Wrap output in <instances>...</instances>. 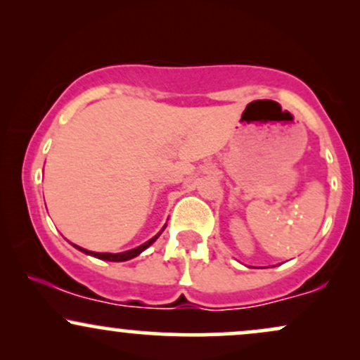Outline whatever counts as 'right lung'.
<instances>
[{
	"mask_svg": "<svg viewBox=\"0 0 360 360\" xmlns=\"http://www.w3.org/2000/svg\"><path fill=\"white\" fill-rule=\"evenodd\" d=\"M162 230H164V229H162ZM162 230H160V232L157 233L154 238H150V240H147L146 243H142V245H140V247H135V249L127 250V252H120V254H110V252H91V250L82 249V247L74 245V243H72V245L76 247L77 250L84 252V254H88V255H93V257H96V259H101V260H110V262H125V260H130V259L137 257V255H139V254H142V252L146 250L147 247H150L152 243H154V242L157 240V237H159V235L162 233Z\"/></svg>",
	"mask_w": 360,
	"mask_h": 360,
	"instance_id": "right-lung-1",
	"label": "right lung"
}]
</instances>
